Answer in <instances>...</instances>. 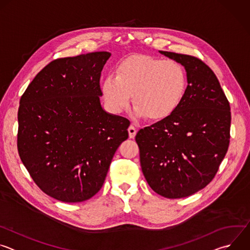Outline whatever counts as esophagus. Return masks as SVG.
I'll list each match as a JSON object with an SVG mask.
<instances>
[{
  "label": "esophagus",
  "instance_id": "obj_1",
  "mask_svg": "<svg viewBox=\"0 0 250 250\" xmlns=\"http://www.w3.org/2000/svg\"><path fill=\"white\" fill-rule=\"evenodd\" d=\"M127 130H128L129 138H134V136H135V134H136V129H135V127H134L133 125H130Z\"/></svg>",
  "mask_w": 250,
  "mask_h": 250
}]
</instances>
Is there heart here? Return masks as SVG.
<instances>
[{
	"label": "heart",
	"instance_id": "heart-1",
	"mask_svg": "<svg viewBox=\"0 0 250 250\" xmlns=\"http://www.w3.org/2000/svg\"><path fill=\"white\" fill-rule=\"evenodd\" d=\"M186 87L185 70L178 62L136 55L123 61L116 75L106 76L102 89L113 112L121 113L126 109L132 96L138 117L159 121L177 110Z\"/></svg>",
	"mask_w": 250,
	"mask_h": 250
}]
</instances>
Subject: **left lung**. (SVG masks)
Instances as JSON below:
<instances>
[{
  "instance_id": "8db88e82",
  "label": "left lung",
  "mask_w": 250,
  "mask_h": 250,
  "mask_svg": "<svg viewBox=\"0 0 250 250\" xmlns=\"http://www.w3.org/2000/svg\"><path fill=\"white\" fill-rule=\"evenodd\" d=\"M184 66L185 96L169 117L141 128L135 140L150 188L168 199L191 196L215 177L229 145V103L211 69L202 60L159 51Z\"/></svg>"
}]
</instances>
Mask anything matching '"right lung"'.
Returning a JSON list of instances; mask_svg holds the SVG:
<instances>
[{
  "instance_id": "1",
  "label": "right lung",
  "mask_w": 250,
  "mask_h": 250,
  "mask_svg": "<svg viewBox=\"0 0 250 250\" xmlns=\"http://www.w3.org/2000/svg\"><path fill=\"white\" fill-rule=\"evenodd\" d=\"M106 51L56 59L21 98L18 149L33 181L65 203L89 200L102 188L112 159L127 139L129 121L101 104Z\"/></svg>"
}]
</instances>
